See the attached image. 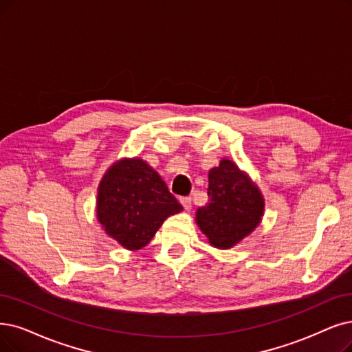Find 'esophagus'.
Listing matches in <instances>:
<instances>
[{"label":"esophagus","instance_id":"obj_1","mask_svg":"<svg viewBox=\"0 0 352 352\" xmlns=\"http://www.w3.org/2000/svg\"><path fill=\"white\" fill-rule=\"evenodd\" d=\"M179 201H180L182 205H184V208H185L186 210H190V209H192V198H190V196H182V198H180Z\"/></svg>","mask_w":352,"mask_h":352}]
</instances>
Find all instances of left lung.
<instances>
[{
    "mask_svg": "<svg viewBox=\"0 0 352 352\" xmlns=\"http://www.w3.org/2000/svg\"><path fill=\"white\" fill-rule=\"evenodd\" d=\"M208 196V204L196 210V222L214 247L235 245L260 223L263 196L231 160H221L209 172Z\"/></svg>",
    "mask_w": 352,
    "mask_h": 352,
    "instance_id": "obj_1",
    "label": "left lung"
}]
</instances>
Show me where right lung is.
<instances>
[{
  "label": "right lung",
  "instance_id": "add662e5",
  "mask_svg": "<svg viewBox=\"0 0 352 352\" xmlns=\"http://www.w3.org/2000/svg\"><path fill=\"white\" fill-rule=\"evenodd\" d=\"M180 210L164 180L140 159L116 163L98 189V221L127 250L147 245L164 219Z\"/></svg>",
  "mask_w": 352,
  "mask_h": 352
}]
</instances>
